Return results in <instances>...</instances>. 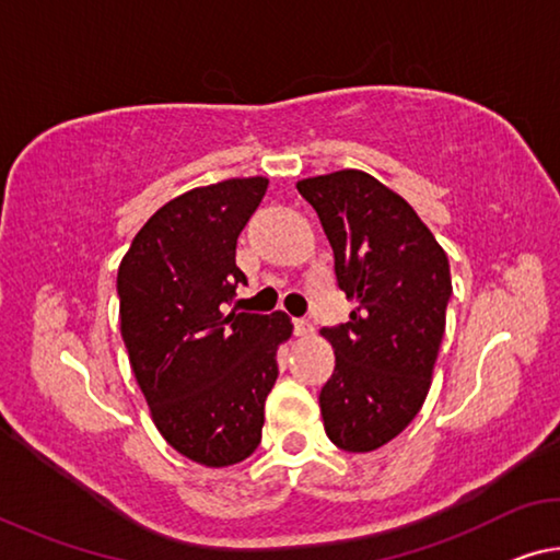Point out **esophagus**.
Masks as SVG:
<instances>
[{
    "label": "esophagus",
    "mask_w": 560,
    "mask_h": 560,
    "mask_svg": "<svg viewBox=\"0 0 560 560\" xmlns=\"http://www.w3.org/2000/svg\"><path fill=\"white\" fill-rule=\"evenodd\" d=\"M294 331L296 336H301V339H306V336H314V324L306 322V318H296Z\"/></svg>",
    "instance_id": "34e87169"
}]
</instances>
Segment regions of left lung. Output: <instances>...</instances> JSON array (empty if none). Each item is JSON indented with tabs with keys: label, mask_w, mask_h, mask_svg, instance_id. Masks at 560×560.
I'll list each match as a JSON object with an SVG mask.
<instances>
[{
	"label": "left lung",
	"mask_w": 560,
	"mask_h": 560,
	"mask_svg": "<svg viewBox=\"0 0 560 560\" xmlns=\"http://www.w3.org/2000/svg\"><path fill=\"white\" fill-rule=\"evenodd\" d=\"M296 189L334 248L336 279L357 301L322 328L336 366L318 396L326 436L351 454L396 439L421 411L446 331L451 271L404 197L359 168L308 176Z\"/></svg>",
	"instance_id": "left-lung-1"
}]
</instances>
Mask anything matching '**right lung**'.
<instances>
[{"instance_id":"right-lung-1","label":"right lung","mask_w":560,"mask_h":560,"mask_svg":"<svg viewBox=\"0 0 560 560\" xmlns=\"http://www.w3.org/2000/svg\"><path fill=\"white\" fill-rule=\"evenodd\" d=\"M266 186V176H246L166 201L117 273L121 339L152 421L168 446L209 468L259 446L277 351L294 334L283 312H226L246 281L236 238Z\"/></svg>"}]
</instances>
